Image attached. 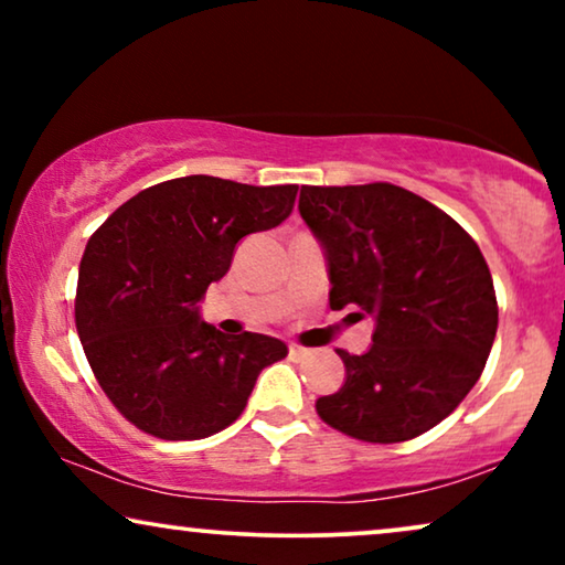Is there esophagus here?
Listing matches in <instances>:
<instances>
[{"mask_svg":"<svg viewBox=\"0 0 565 565\" xmlns=\"http://www.w3.org/2000/svg\"><path fill=\"white\" fill-rule=\"evenodd\" d=\"M288 352H290L292 360H303V358H308V354H311V350H306V347H300V344H290Z\"/></svg>","mask_w":565,"mask_h":565,"instance_id":"34e87169","label":"esophagus"}]
</instances>
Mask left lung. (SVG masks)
Masks as SVG:
<instances>
[{
  "label": "left lung",
  "mask_w": 565,
  "mask_h": 565,
  "mask_svg": "<svg viewBox=\"0 0 565 565\" xmlns=\"http://www.w3.org/2000/svg\"><path fill=\"white\" fill-rule=\"evenodd\" d=\"M298 211L329 262V306L375 319L365 354L337 350L344 385L316 401L362 443H406L468 396L499 327L481 249L445 211L391 182L300 188Z\"/></svg>",
  "instance_id": "8db88e82"
}]
</instances>
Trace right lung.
<instances>
[{"label": "right lung", "instance_id": "right-lung-1", "mask_svg": "<svg viewBox=\"0 0 565 565\" xmlns=\"http://www.w3.org/2000/svg\"><path fill=\"white\" fill-rule=\"evenodd\" d=\"M298 184L254 188L190 174L146 188L84 249L74 319L99 388L159 439H203L242 416L280 339L223 334L200 321L207 285L246 234L280 226Z\"/></svg>", "mask_w": 565, "mask_h": 565}]
</instances>
